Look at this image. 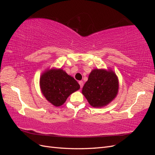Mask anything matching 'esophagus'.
<instances>
[{"label":"esophagus","mask_w":155,"mask_h":155,"mask_svg":"<svg viewBox=\"0 0 155 155\" xmlns=\"http://www.w3.org/2000/svg\"><path fill=\"white\" fill-rule=\"evenodd\" d=\"M79 85H80L81 88H82L83 87V82L82 81H79Z\"/></svg>","instance_id":"esophagus-1"}]
</instances>
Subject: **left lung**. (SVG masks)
<instances>
[{"instance_id":"left-lung-1","label":"left lung","mask_w":155,"mask_h":155,"mask_svg":"<svg viewBox=\"0 0 155 155\" xmlns=\"http://www.w3.org/2000/svg\"><path fill=\"white\" fill-rule=\"evenodd\" d=\"M118 87V79L114 72L94 69L89 75L82 93L91 106L101 107L114 100Z\"/></svg>"}]
</instances>
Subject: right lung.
I'll return each instance as SVG.
<instances>
[{"label": "right lung", "mask_w": 155, "mask_h": 155, "mask_svg": "<svg viewBox=\"0 0 155 155\" xmlns=\"http://www.w3.org/2000/svg\"><path fill=\"white\" fill-rule=\"evenodd\" d=\"M42 93L55 107L62 105L67 97L80 86L74 78L62 69H51L42 74L40 78Z\"/></svg>", "instance_id": "1"}]
</instances>
